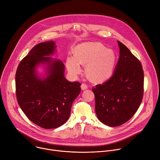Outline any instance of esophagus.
Segmentation results:
<instances>
[{
  "label": "esophagus",
  "instance_id": "34e87169",
  "mask_svg": "<svg viewBox=\"0 0 160 160\" xmlns=\"http://www.w3.org/2000/svg\"><path fill=\"white\" fill-rule=\"evenodd\" d=\"M81 89H82V90L86 89H88V86H87V85H86V83H82V84L81 85Z\"/></svg>",
  "mask_w": 160,
  "mask_h": 160
}]
</instances>
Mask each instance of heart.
Segmentation results:
<instances>
[{
	"label": "heart",
	"mask_w": 160,
	"mask_h": 160,
	"mask_svg": "<svg viewBox=\"0 0 160 160\" xmlns=\"http://www.w3.org/2000/svg\"><path fill=\"white\" fill-rule=\"evenodd\" d=\"M116 61L115 52L100 42H88L75 48L74 56L68 57L67 67L69 72L77 75L82 71L81 65L87 64L86 72L95 82L109 79L112 74Z\"/></svg>",
	"instance_id": "1"
}]
</instances>
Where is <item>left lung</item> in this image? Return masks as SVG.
<instances>
[{
	"instance_id": "left-lung-1",
	"label": "left lung",
	"mask_w": 160,
	"mask_h": 160,
	"mask_svg": "<svg viewBox=\"0 0 160 160\" xmlns=\"http://www.w3.org/2000/svg\"><path fill=\"white\" fill-rule=\"evenodd\" d=\"M120 57L111 78L92 88L95 111L106 125L117 127L129 120L139 108L143 95L141 62L118 41Z\"/></svg>"
}]
</instances>
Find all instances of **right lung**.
Returning <instances> with one entry per match:
<instances>
[{
	"label": "right lung",
	"instance_id": "right-lung-1",
	"mask_svg": "<svg viewBox=\"0 0 160 160\" xmlns=\"http://www.w3.org/2000/svg\"><path fill=\"white\" fill-rule=\"evenodd\" d=\"M55 42H42L32 48L20 62L15 75L18 103L28 119L44 129H54L64 124L71 106L81 91V83L64 77L62 61L53 59ZM40 64L47 74L41 78L36 72Z\"/></svg>",
	"mask_w": 160,
	"mask_h": 160
}]
</instances>
